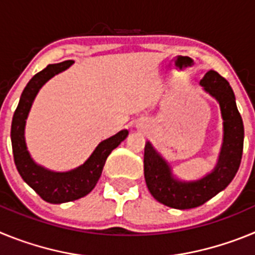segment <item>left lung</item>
Listing matches in <instances>:
<instances>
[{"mask_svg": "<svg viewBox=\"0 0 255 255\" xmlns=\"http://www.w3.org/2000/svg\"><path fill=\"white\" fill-rule=\"evenodd\" d=\"M200 85L220 103L224 119V143L213 171L197 181H181L173 176L170 164L149 141L144 148V177L148 190L155 200L171 208L190 209L204 204L233 181L242 162L244 125L229 82L217 71L209 70Z\"/></svg>", "mask_w": 255, "mask_h": 255, "instance_id": "1", "label": "left lung"}]
</instances>
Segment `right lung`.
Here are the masks:
<instances>
[{"label": "right lung", "mask_w": 255, "mask_h": 255, "mask_svg": "<svg viewBox=\"0 0 255 255\" xmlns=\"http://www.w3.org/2000/svg\"><path fill=\"white\" fill-rule=\"evenodd\" d=\"M73 61L48 65L35 74L22 91L11 124V144L13 161L20 176L40 198L48 203L60 204L73 202L89 194L101 177L103 166L110 153L128 136V130H121L111 138L98 144L92 155L82 166L66 172H55L35 163L29 154L25 144V124L29 111L39 89L52 76L66 70Z\"/></svg>", "instance_id": "obj_1"}]
</instances>
